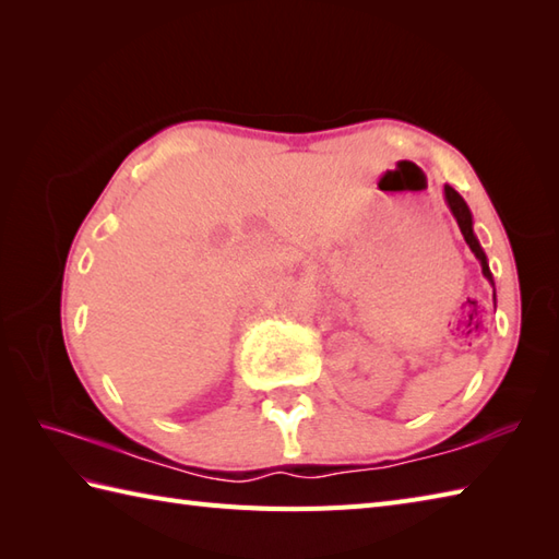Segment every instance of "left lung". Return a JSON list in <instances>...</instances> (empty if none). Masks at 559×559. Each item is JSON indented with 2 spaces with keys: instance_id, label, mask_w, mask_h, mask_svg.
Segmentation results:
<instances>
[{
  "instance_id": "left-lung-1",
  "label": "left lung",
  "mask_w": 559,
  "mask_h": 559,
  "mask_svg": "<svg viewBox=\"0 0 559 559\" xmlns=\"http://www.w3.org/2000/svg\"><path fill=\"white\" fill-rule=\"evenodd\" d=\"M444 201H447V206H449V211H451V216H454L456 223H459L463 240H466V245L471 247V252L476 254V259L480 261L483 276L488 278V281L492 283V288H495V281H492V271H490V264H488V257H485L476 233H473V216H471L468 204H466V201H463V197L456 192V189L449 187V185H444ZM492 298H495V295H492Z\"/></svg>"
}]
</instances>
